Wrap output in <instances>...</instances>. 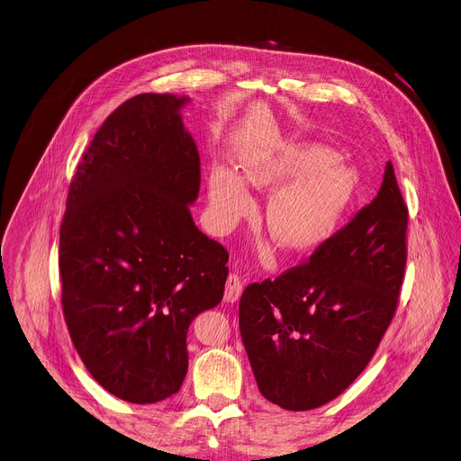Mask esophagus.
<instances>
[{"mask_svg": "<svg viewBox=\"0 0 461 461\" xmlns=\"http://www.w3.org/2000/svg\"><path fill=\"white\" fill-rule=\"evenodd\" d=\"M240 294H242V281L239 279V276L230 274L226 279V288H224V302L235 303V302H239Z\"/></svg>", "mask_w": 461, "mask_h": 461, "instance_id": "34e87169", "label": "esophagus"}]
</instances>
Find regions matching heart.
<instances>
[{
	"mask_svg": "<svg viewBox=\"0 0 461 461\" xmlns=\"http://www.w3.org/2000/svg\"><path fill=\"white\" fill-rule=\"evenodd\" d=\"M332 158L321 145H286L277 152L244 159L240 178L217 167L209 176L213 222L228 230L252 212V194L244 184L276 191L265 215L274 242L283 252H312L337 230L358 187L357 171L330 163Z\"/></svg>",
	"mask_w": 461,
	"mask_h": 461,
	"instance_id": "1",
	"label": "heart"
}]
</instances>
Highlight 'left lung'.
Returning <instances> with one entry per match:
<instances>
[{"label": "left lung", "mask_w": 461, "mask_h": 461, "mask_svg": "<svg viewBox=\"0 0 461 461\" xmlns=\"http://www.w3.org/2000/svg\"><path fill=\"white\" fill-rule=\"evenodd\" d=\"M406 226L408 209L388 161L376 196L311 259L244 288L240 337L265 399L312 410L364 371L397 309Z\"/></svg>", "instance_id": "obj_1"}]
</instances>
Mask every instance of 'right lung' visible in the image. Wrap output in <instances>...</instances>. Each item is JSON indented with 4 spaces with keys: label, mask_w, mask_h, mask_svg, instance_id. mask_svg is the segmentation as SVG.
<instances>
[{
    "label": "right lung",
    "mask_w": 461,
    "mask_h": 461,
    "mask_svg": "<svg viewBox=\"0 0 461 461\" xmlns=\"http://www.w3.org/2000/svg\"><path fill=\"white\" fill-rule=\"evenodd\" d=\"M141 94L97 131L69 185L60 226L62 309L73 346L112 395L152 404L187 373V330L224 296L228 252L191 203L200 156L180 110Z\"/></svg>",
    "instance_id": "add662e5"
}]
</instances>
